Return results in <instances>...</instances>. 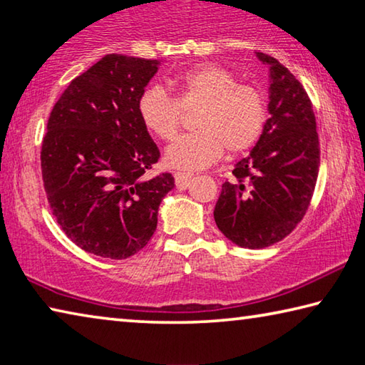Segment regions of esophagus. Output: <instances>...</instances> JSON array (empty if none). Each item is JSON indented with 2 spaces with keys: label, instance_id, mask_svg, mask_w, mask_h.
Listing matches in <instances>:
<instances>
[{
  "label": "esophagus",
  "instance_id": "34e87169",
  "mask_svg": "<svg viewBox=\"0 0 365 365\" xmlns=\"http://www.w3.org/2000/svg\"><path fill=\"white\" fill-rule=\"evenodd\" d=\"M174 177H175V182H177L178 185H182V183L187 182V180H190L191 177H193V172H185V170H178V172H175Z\"/></svg>",
  "mask_w": 365,
  "mask_h": 365
}]
</instances>
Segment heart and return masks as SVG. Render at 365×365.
Masks as SVG:
<instances>
[{
    "instance_id": "b5f03b06",
    "label": "heart",
    "mask_w": 365,
    "mask_h": 365,
    "mask_svg": "<svg viewBox=\"0 0 365 365\" xmlns=\"http://www.w3.org/2000/svg\"><path fill=\"white\" fill-rule=\"evenodd\" d=\"M151 85L138 98V115L145 128L160 140H170L180 127V108L200 104L195 115L196 132L177 137L165 148L170 168L200 169L217 160L227 148L238 154L255 146L267 123V100L252 83L237 82L230 71L215 64H200Z\"/></svg>"
}]
</instances>
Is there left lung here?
Listing matches in <instances>:
<instances>
[{
	"label": "left lung",
	"instance_id": "1",
	"mask_svg": "<svg viewBox=\"0 0 365 365\" xmlns=\"http://www.w3.org/2000/svg\"><path fill=\"white\" fill-rule=\"evenodd\" d=\"M269 114L250 156L235 164L214 209L219 230L242 248L280 242L304 217L316 188L320 148L312 103L299 80L269 54Z\"/></svg>",
	"mask_w": 365,
	"mask_h": 365
}]
</instances>
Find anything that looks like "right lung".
<instances>
[{"label":"right lung","instance_id":"obj_1","mask_svg":"<svg viewBox=\"0 0 365 365\" xmlns=\"http://www.w3.org/2000/svg\"><path fill=\"white\" fill-rule=\"evenodd\" d=\"M159 61L106 54L73 78L49 114L41 175L54 219L91 255L127 259L158 227L174 177L146 178L160 153L138 115Z\"/></svg>","mask_w":365,"mask_h":365}]
</instances>
